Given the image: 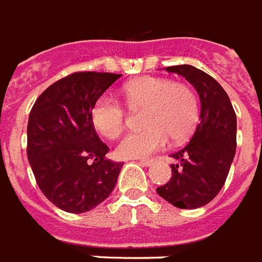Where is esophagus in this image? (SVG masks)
<instances>
[{
  "instance_id": "esophagus-1",
  "label": "esophagus",
  "mask_w": 262,
  "mask_h": 262,
  "mask_svg": "<svg viewBox=\"0 0 262 262\" xmlns=\"http://www.w3.org/2000/svg\"><path fill=\"white\" fill-rule=\"evenodd\" d=\"M139 163L144 166H150L152 163H154V159H138Z\"/></svg>"
}]
</instances>
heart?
Returning <instances> with one entry per match:
<instances>
[{
  "mask_svg": "<svg viewBox=\"0 0 262 262\" xmlns=\"http://www.w3.org/2000/svg\"><path fill=\"white\" fill-rule=\"evenodd\" d=\"M124 102L131 112H144L145 128L131 133L118 144L121 158L146 156L165 148L169 138L179 144L191 137L200 120V100L195 91L183 82L166 78H141L125 83ZM93 127L104 138L114 139L123 133L127 112L117 99L103 95L91 108Z\"/></svg>",
  "mask_w": 262,
  "mask_h": 262,
  "instance_id": "heart-1",
  "label": "heart"
}]
</instances>
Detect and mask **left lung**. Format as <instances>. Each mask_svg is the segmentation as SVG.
Returning <instances> with one entry per match:
<instances>
[{"label":"left lung","instance_id":"1","mask_svg":"<svg viewBox=\"0 0 262 262\" xmlns=\"http://www.w3.org/2000/svg\"><path fill=\"white\" fill-rule=\"evenodd\" d=\"M184 76L201 99V120L191 141L171 155V177L156 188L163 200L181 209L211 202L222 190L236 154V113L228 93L207 72L192 66L167 67Z\"/></svg>","mask_w":262,"mask_h":262}]
</instances>
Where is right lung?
I'll return each instance as SVG.
<instances>
[{
    "instance_id": "right-lung-1",
    "label": "right lung",
    "mask_w": 262,
    "mask_h": 262,
    "mask_svg": "<svg viewBox=\"0 0 262 262\" xmlns=\"http://www.w3.org/2000/svg\"><path fill=\"white\" fill-rule=\"evenodd\" d=\"M121 74L82 71L61 78L34 102L28 121V159L37 186L55 207L82 213L102 204L123 163L91 121V108Z\"/></svg>"
}]
</instances>
